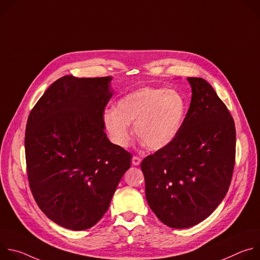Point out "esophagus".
<instances>
[{
    "mask_svg": "<svg viewBox=\"0 0 260 260\" xmlns=\"http://www.w3.org/2000/svg\"><path fill=\"white\" fill-rule=\"evenodd\" d=\"M141 158L139 157V156H133V159H132V164L134 165V166H139L140 164H141Z\"/></svg>",
    "mask_w": 260,
    "mask_h": 260,
    "instance_id": "34e87169",
    "label": "esophagus"
}]
</instances>
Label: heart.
Here are the masks:
<instances>
[{
	"mask_svg": "<svg viewBox=\"0 0 260 260\" xmlns=\"http://www.w3.org/2000/svg\"><path fill=\"white\" fill-rule=\"evenodd\" d=\"M187 104L174 89L145 86L122 96L115 109L103 113L104 125L109 137L118 147H126L133 132L149 150L157 151L171 145L178 137Z\"/></svg>",
	"mask_w": 260,
	"mask_h": 260,
	"instance_id": "1",
	"label": "heart"
}]
</instances>
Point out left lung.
<instances>
[{
  "label": "left lung",
  "mask_w": 260,
  "mask_h": 260,
  "mask_svg": "<svg viewBox=\"0 0 260 260\" xmlns=\"http://www.w3.org/2000/svg\"><path fill=\"white\" fill-rule=\"evenodd\" d=\"M187 80L191 102L178 137L141 162L148 205L173 229L193 226L214 212L229 191L236 160L229 109L205 79Z\"/></svg>",
  "instance_id": "1"
}]
</instances>
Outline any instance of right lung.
Listing matches in <instances>:
<instances>
[{"instance_id": "1", "label": "right lung", "mask_w": 260, "mask_h": 260, "mask_svg": "<svg viewBox=\"0 0 260 260\" xmlns=\"http://www.w3.org/2000/svg\"><path fill=\"white\" fill-rule=\"evenodd\" d=\"M112 77L63 76L31 109L25 127L29 188L42 212L72 231L92 228L107 212L133 155L111 143L103 113Z\"/></svg>"}]
</instances>
